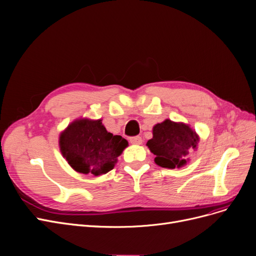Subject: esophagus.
Listing matches in <instances>:
<instances>
[{"instance_id": "esophagus-1", "label": "esophagus", "mask_w": 256, "mask_h": 256, "mask_svg": "<svg viewBox=\"0 0 256 256\" xmlns=\"http://www.w3.org/2000/svg\"><path fill=\"white\" fill-rule=\"evenodd\" d=\"M130 142L132 144H137V146H140L142 144V138L140 136H135V137H130Z\"/></svg>"}]
</instances>
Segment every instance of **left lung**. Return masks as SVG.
I'll use <instances>...</instances> for the list:
<instances>
[{
    "instance_id": "obj_1",
    "label": "left lung",
    "mask_w": 256,
    "mask_h": 256,
    "mask_svg": "<svg viewBox=\"0 0 256 256\" xmlns=\"http://www.w3.org/2000/svg\"><path fill=\"white\" fill-rule=\"evenodd\" d=\"M200 137L184 122L165 119L154 126L152 138L146 143L156 156L154 163L164 168H181L190 162V154L198 150Z\"/></svg>"
}]
</instances>
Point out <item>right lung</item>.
Wrapping results in <instances>:
<instances>
[{"mask_svg": "<svg viewBox=\"0 0 256 256\" xmlns=\"http://www.w3.org/2000/svg\"><path fill=\"white\" fill-rule=\"evenodd\" d=\"M58 144L62 157L75 172L96 176L113 170L128 146V140L106 130L102 119L86 117L72 121L60 134Z\"/></svg>", "mask_w": 256, "mask_h": 256, "instance_id": "1", "label": "right lung"}]
</instances>
